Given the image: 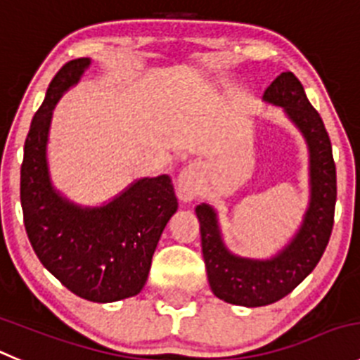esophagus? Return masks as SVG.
Masks as SVG:
<instances>
[{
    "mask_svg": "<svg viewBox=\"0 0 360 360\" xmlns=\"http://www.w3.org/2000/svg\"><path fill=\"white\" fill-rule=\"evenodd\" d=\"M200 176L201 169L198 164H191V166H187L180 173V178H178V196L182 198L184 201H191L196 198L198 186H200Z\"/></svg>",
    "mask_w": 360,
    "mask_h": 360,
    "instance_id": "1",
    "label": "esophagus"
}]
</instances>
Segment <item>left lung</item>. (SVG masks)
Here are the masks:
<instances>
[{
	"mask_svg": "<svg viewBox=\"0 0 360 360\" xmlns=\"http://www.w3.org/2000/svg\"><path fill=\"white\" fill-rule=\"evenodd\" d=\"M281 105L302 131L311 153V203L302 228L283 252L272 259L237 258L229 255L219 235L215 212L208 205L196 208L201 229V251L208 283L219 299L245 307L266 306L281 300L313 272L320 262L334 226L336 164L323 120L309 104L304 86L292 72H283L263 95Z\"/></svg>",
	"mask_w": 360,
	"mask_h": 360,
	"instance_id": "8db88e82",
	"label": "left lung"
}]
</instances>
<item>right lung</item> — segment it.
Returning a JSON list of instances; mask_svg holds the SVG:
<instances>
[{
	"label": "right lung",
	"mask_w": 360,
	"mask_h": 360,
	"mask_svg": "<svg viewBox=\"0 0 360 360\" xmlns=\"http://www.w3.org/2000/svg\"><path fill=\"white\" fill-rule=\"evenodd\" d=\"M88 65V58L65 63L33 116L20 164V207L33 251L61 285L91 302H115L143 290L178 201L167 174L143 178L101 208L75 207L53 189L46 162L51 115Z\"/></svg>",
	"instance_id": "1"
}]
</instances>
